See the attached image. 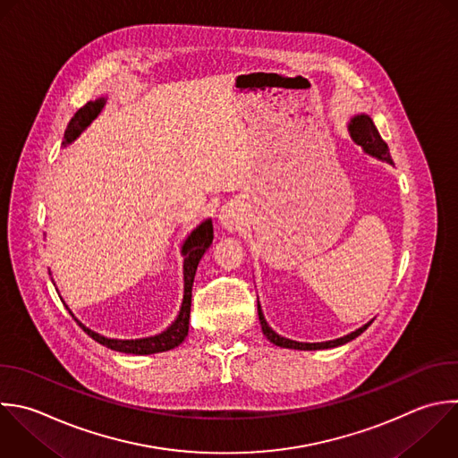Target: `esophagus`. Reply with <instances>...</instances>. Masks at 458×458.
<instances>
[{
	"label": "esophagus",
	"instance_id": "obj_1",
	"mask_svg": "<svg viewBox=\"0 0 458 458\" xmlns=\"http://www.w3.org/2000/svg\"><path fill=\"white\" fill-rule=\"evenodd\" d=\"M218 220H220V224H222L224 229L234 231V229L240 227V220H242V218H240V215H238L233 208H225V209L220 211Z\"/></svg>",
	"mask_w": 458,
	"mask_h": 458
}]
</instances>
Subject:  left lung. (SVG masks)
I'll return each instance as SVG.
<instances>
[{
  "mask_svg": "<svg viewBox=\"0 0 458 458\" xmlns=\"http://www.w3.org/2000/svg\"><path fill=\"white\" fill-rule=\"evenodd\" d=\"M349 134L352 138V141L356 145H360L363 148L365 154L379 159V161H385L388 165H394L392 163V157H390V152H388V147L386 143L381 140L376 125L372 123V120L367 116V114H356L351 118L349 125ZM258 315H259V322H261V329H263V335L276 345L279 347H286V349H301V351H317V349H331V347H338V345H344L351 340H354L358 335H361L370 324L372 320H369L367 324H363L361 327H358L356 331L345 335V336H340V338H335V340H327V342H297V340H290L286 336H281L277 335L270 326L268 322L265 320V315H263V310H261V304L258 301Z\"/></svg>",
  "mask_w": 458,
  "mask_h": 458,
  "instance_id": "obj_1",
  "label": "left lung"
}]
</instances>
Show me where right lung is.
I'll list each match as a JSON object with an SVG mask.
<instances>
[{"label":"right lung","instance_id":"1","mask_svg":"<svg viewBox=\"0 0 458 458\" xmlns=\"http://www.w3.org/2000/svg\"><path fill=\"white\" fill-rule=\"evenodd\" d=\"M106 106V98H98L95 102H88L82 109L77 111V114L72 118L66 132H64V141L63 145H70L73 143L91 123L93 120L102 113ZM213 243V222L211 218H206L200 225H197L188 238L182 242L181 247V254L184 256V263H182V274H184V295H182V304L179 310L177 318L161 333L154 335V336H145V338H134V340H120V338H107L89 327H86L75 315L73 311H70L75 320L79 322V326L98 344L118 351V352H125V354H154V352H163V351H170L177 345H181L184 342V338L188 336V329H190V310H191V286H193V279H195V272L199 267V261L202 259L204 252L209 249V245Z\"/></svg>","mask_w":458,"mask_h":458}]
</instances>
